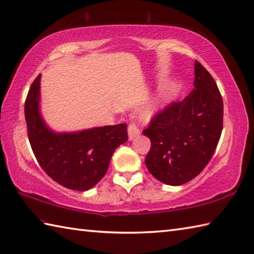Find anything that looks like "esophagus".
I'll return each instance as SVG.
<instances>
[{"label": "esophagus", "mask_w": 254, "mask_h": 254, "mask_svg": "<svg viewBox=\"0 0 254 254\" xmlns=\"http://www.w3.org/2000/svg\"><path fill=\"white\" fill-rule=\"evenodd\" d=\"M127 133H128V140H133L134 137H136L137 135H140V128L136 126L135 123L132 122L128 124V127H127Z\"/></svg>", "instance_id": "34e87169"}]
</instances>
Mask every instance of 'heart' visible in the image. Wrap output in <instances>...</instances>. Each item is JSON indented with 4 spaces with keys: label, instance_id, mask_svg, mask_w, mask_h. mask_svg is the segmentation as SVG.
Listing matches in <instances>:
<instances>
[{
    "label": "heart",
    "instance_id": "1",
    "mask_svg": "<svg viewBox=\"0 0 254 254\" xmlns=\"http://www.w3.org/2000/svg\"><path fill=\"white\" fill-rule=\"evenodd\" d=\"M167 93H168L167 91H163V93H162V99H163V98H165V97L167 96Z\"/></svg>",
    "mask_w": 254,
    "mask_h": 254
}]
</instances>
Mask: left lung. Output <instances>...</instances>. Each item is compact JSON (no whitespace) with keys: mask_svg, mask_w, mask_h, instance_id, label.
I'll list each match as a JSON object with an SVG mask.
<instances>
[{"mask_svg":"<svg viewBox=\"0 0 254 254\" xmlns=\"http://www.w3.org/2000/svg\"><path fill=\"white\" fill-rule=\"evenodd\" d=\"M193 90L151 119L143 134L151 140L148 172L160 182L180 186L199 175L213 155L223 124V102L215 79L195 63Z\"/></svg>","mask_w":254,"mask_h":254,"instance_id":"1","label":"left lung"}]
</instances>
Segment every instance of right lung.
<instances>
[{
    "mask_svg": "<svg viewBox=\"0 0 254 254\" xmlns=\"http://www.w3.org/2000/svg\"><path fill=\"white\" fill-rule=\"evenodd\" d=\"M41 74L25 100L28 140L45 173L69 190H90L106 175L116 148L127 141V124L93 127L74 133H55L39 113Z\"/></svg>",
    "mask_w": 254,
    "mask_h": 254,
    "instance_id": "right-lung-1",
    "label": "right lung"
}]
</instances>
